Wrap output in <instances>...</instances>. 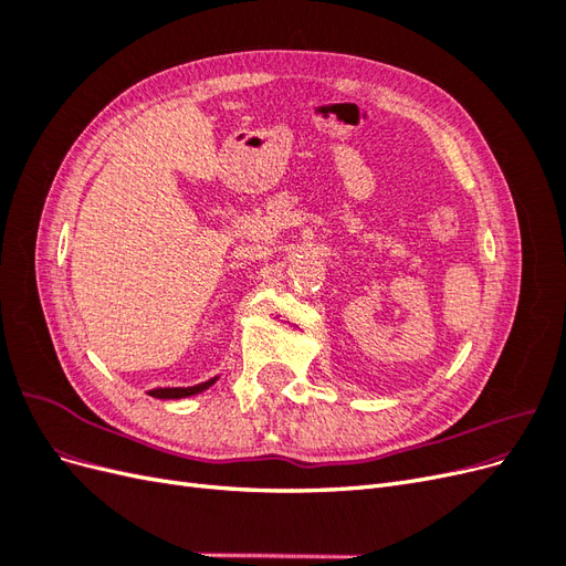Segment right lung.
<instances>
[{"label": "right lung", "instance_id": "right-lung-1", "mask_svg": "<svg viewBox=\"0 0 566 566\" xmlns=\"http://www.w3.org/2000/svg\"><path fill=\"white\" fill-rule=\"evenodd\" d=\"M214 380H217V378H212V380H208V382L193 385V387H158V389H150L148 394H150V397H156V399H184V397H193V394L212 387Z\"/></svg>", "mask_w": 566, "mask_h": 566}]
</instances>
